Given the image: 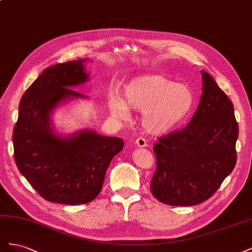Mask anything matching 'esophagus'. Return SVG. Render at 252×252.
<instances>
[{
  "mask_svg": "<svg viewBox=\"0 0 252 252\" xmlns=\"http://www.w3.org/2000/svg\"><path fill=\"white\" fill-rule=\"evenodd\" d=\"M135 145L138 147H147L148 144L146 142V140L143 139V138H138L135 140Z\"/></svg>",
  "mask_w": 252,
  "mask_h": 252,
  "instance_id": "esophagus-1",
  "label": "esophagus"
}]
</instances>
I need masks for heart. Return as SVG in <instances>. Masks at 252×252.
Wrapping results in <instances>:
<instances>
[{"label": "heart", "instance_id": "1", "mask_svg": "<svg viewBox=\"0 0 252 252\" xmlns=\"http://www.w3.org/2000/svg\"><path fill=\"white\" fill-rule=\"evenodd\" d=\"M123 95L108 98V110L113 118L126 120L130 110L141 112L144 130L162 135L177 129L191 114L195 106L193 90L159 74H144L129 81Z\"/></svg>", "mask_w": 252, "mask_h": 252}]
</instances>
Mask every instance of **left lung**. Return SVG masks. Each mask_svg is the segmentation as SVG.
Here are the masks:
<instances>
[{
	"mask_svg": "<svg viewBox=\"0 0 252 252\" xmlns=\"http://www.w3.org/2000/svg\"><path fill=\"white\" fill-rule=\"evenodd\" d=\"M202 95L183 130L158 139L151 192L171 206H193L215 193L236 163L239 126L232 102L211 75L202 70Z\"/></svg>",
	"mask_w": 252,
	"mask_h": 252,
	"instance_id": "obj_1",
	"label": "left lung"
}]
</instances>
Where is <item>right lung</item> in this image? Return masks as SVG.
<instances>
[{"mask_svg": "<svg viewBox=\"0 0 252 252\" xmlns=\"http://www.w3.org/2000/svg\"><path fill=\"white\" fill-rule=\"evenodd\" d=\"M87 59L46 68L23 95L13 129L14 159L23 177L52 203L87 204L100 193L105 173L124 147L121 138L83 128L59 132L56 109L78 98H88L72 88L89 81Z\"/></svg>", "mask_w": 252, "mask_h": 252, "instance_id": "add662e5", "label": "right lung"}]
</instances>
